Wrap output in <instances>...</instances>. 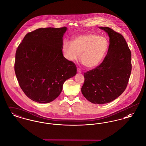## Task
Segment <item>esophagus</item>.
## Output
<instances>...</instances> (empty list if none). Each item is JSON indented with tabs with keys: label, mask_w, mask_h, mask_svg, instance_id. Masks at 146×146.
Listing matches in <instances>:
<instances>
[{
	"label": "esophagus",
	"mask_w": 146,
	"mask_h": 146,
	"mask_svg": "<svg viewBox=\"0 0 146 146\" xmlns=\"http://www.w3.org/2000/svg\"><path fill=\"white\" fill-rule=\"evenodd\" d=\"M77 72H78V73H82V70H81L80 68H77Z\"/></svg>",
	"instance_id": "obj_1"
}]
</instances>
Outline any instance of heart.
<instances>
[{
	"instance_id": "heart-1",
	"label": "heart",
	"mask_w": 146,
	"mask_h": 146,
	"mask_svg": "<svg viewBox=\"0 0 146 146\" xmlns=\"http://www.w3.org/2000/svg\"><path fill=\"white\" fill-rule=\"evenodd\" d=\"M108 48L106 38L95 34L81 35L75 37L72 42H63L62 49L65 58L70 61L80 59L88 68H94L101 62Z\"/></svg>"
}]
</instances>
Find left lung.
Segmentation results:
<instances>
[{
  "mask_svg": "<svg viewBox=\"0 0 146 146\" xmlns=\"http://www.w3.org/2000/svg\"><path fill=\"white\" fill-rule=\"evenodd\" d=\"M100 28L110 37L107 54L96 68L84 73V96L95 104L110 103L125 91L130 76L131 53L124 36L110 27Z\"/></svg>",
  "mask_w": 146,
  "mask_h": 146,
  "instance_id": "left-lung-1",
  "label": "left lung"
}]
</instances>
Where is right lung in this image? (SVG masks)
I'll return each mask as SVG.
<instances>
[{
    "instance_id": "right-lung-1",
    "label": "right lung",
    "mask_w": 146,
    "mask_h": 146,
    "mask_svg": "<svg viewBox=\"0 0 146 146\" xmlns=\"http://www.w3.org/2000/svg\"><path fill=\"white\" fill-rule=\"evenodd\" d=\"M67 28H38L25 35L16 51L14 68L21 89L35 102L54 101L64 82L76 74L75 63L63 55Z\"/></svg>"
}]
</instances>
